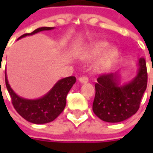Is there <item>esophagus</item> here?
<instances>
[{
    "instance_id": "obj_1",
    "label": "esophagus",
    "mask_w": 153,
    "mask_h": 153,
    "mask_svg": "<svg viewBox=\"0 0 153 153\" xmlns=\"http://www.w3.org/2000/svg\"><path fill=\"white\" fill-rule=\"evenodd\" d=\"M78 80H79V82L81 83H85L87 82H88V78L87 76H82L79 77V79Z\"/></svg>"
}]
</instances>
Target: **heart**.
Instances as JSON below:
<instances>
[{"mask_svg":"<svg viewBox=\"0 0 153 153\" xmlns=\"http://www.w3.org/2000/svg\"><path fill=\"white\" fill-rule=\"evenodd\" d=\"M108 45L107 42L96 41L86 48V54L88 57H96L103 53L100 60V65L102 68L110 67L118 56V49L116 47H109L107 49Z\"/></svg>","mask_w":153,"mask_h":153,"instance_id":"obj_1","label":"heart"}]
</instances>
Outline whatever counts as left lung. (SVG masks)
Returning <instances> with one entry per match:
<instances>
[{
    "label": "left lung",
    "instance_id": "obj_1",
    "mask_svg": "<svg viewBox=\"0 0 153 153\" xmlns=\"http://www.w3.org/2000/svg\"><path fill=\"white\" fill-rule=\"evenodd\" d=\"M138 71L128 82L120 84L118 71L104 74L97 78L93 103L94 114L107 123H119L134 115L147 86V71L144 58L137 62Z\"/></svg>",
    "mask_w": 153,
    "mask_h": 153
}]
</instances>
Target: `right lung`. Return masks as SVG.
Instances as JSON below:
<instances>
[{
	"label": "right lung",
	"mask_w": 153,
	"mask_h": 153,
	"mask_svg": "<svg viewBox=\"0 0 153 153\" xmlns=\"http://www.w3.org/2000/svg\"><path fill=\"white\" fill-rule=\"evenodd\" d=\"M53 27H41L33 32L24 34L19 39L32 36L43 30H50ZM18 39V40H19ZM5 81L12 103L17 112L25 120L36 124H43L53 121L64 111L66 105V96L76 82L75 76H69L59 80L54 86L42 97L36 100H28L19 96L8 83L7 72H5ZM1 85V82H0Z\"/></svg>",
	"instance_id": "obj_1"
}]
</instances>
